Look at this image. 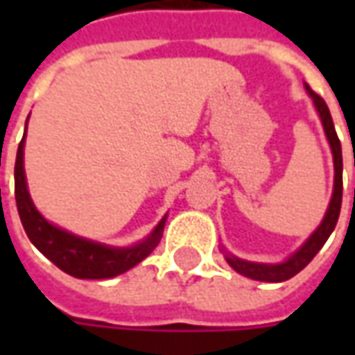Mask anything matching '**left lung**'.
Returning <instances> with one entry per match:
<instances>
[{
  "label": "left lung",
  "instance_id": "1",
  "mask_svg": "<svg viewBox=\"0 0 355 355\" xmlns=\"http://www.w3.org/2000/svg\"><path fill=\"white\" fill-rule=\"evenodd\" d=\"M306 90L308 94L312 96V101H314V106H316L318 114H320L326 138H328L330 148H332V156H334V193H332L328 211L324 215V219H322L318 229L284 263H279V265H263V263H251V261L237 259L233 254H227V263L233 266L239 275H243L247 279L263 280V282H282V280L293 279L294 275H298L316 257V252L324 247V243L332 235L336 223H338V217H340V207H342V144L338 140L334 122H332V116H330V110H328L326 103L308 85Z\"/></svg>",
  "mask_w": 355,
  "mask_h": 355
}]
</instances>
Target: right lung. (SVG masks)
Listing matches in <instances>:
<instances>
[{"label": "right lung", "mask_w": 355, "mask_h": 355, "mask_svg": "<svg viewBox=\"0 0 355 355\" xmlns=\"http://www.w3.org/2000/svg\"><path fill=\"white\" fill-rule=\"evenodd\" d=\"M27 130V128H25ZM23 146L25 134L17 148L15 157V201L19 211L21 223L29 241L47 257L51 263L59 266L67 275L75 279H112L130 270L132 266L142 263L154 251L162 239L166 217L156 229L134 247H108L103 243H94L90 239L76 237L73 233L59 229L37 211L27 191L25 170H23Z\"/></svg>", "instance_id": "1"}]
</instances>
